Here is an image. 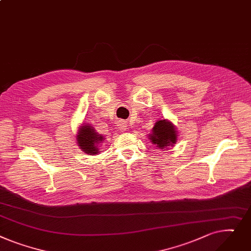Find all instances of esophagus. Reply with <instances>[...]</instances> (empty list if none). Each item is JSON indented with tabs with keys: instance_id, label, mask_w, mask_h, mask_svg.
Here are the masks:
<instances>
[{
	"instance_id": "esophagus-1",
	"label": "esophagus",
	"mask_w": 251,
	"mask_h": 251,
	"mask_svg": "<svg viewBox=\"0 0 251 251\" xmlns=\"http://www.w3.org/2000/svg\"><path fill=\"white\" fill-rule=\"evenodd\" d=\"M119 126H120V129H122V130H124V131L126 129V125L124 122H121L120 125H119Z\"/></svg>"
}]
</instances>
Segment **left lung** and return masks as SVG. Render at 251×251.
Returning <instances> with one entry per match:
<instances>
[{
	"label": "left lung",
	"mask_w": 251,
	"mask_h": 251,
	"mask_svg": "<svg viewBox=\"0 0 251 251\" xmlns=\"http://www.w3.org/2000/svg\"><path fill=\"white\" fill-rule=\"evenodd\" d=\"M152 144L159 149H167L177 141V131L172 123L167 120L158 121L149 135Z\"/></svg>",
	"instance_id": "8db88e82"
}]
</instances>
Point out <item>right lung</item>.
<instances>
[{"label":"right lung","mask_w":251,"mask_h":251,"mask_svg":"<svg viewBox=\"0 0 251 251\" xmlns=\"http://www.w3.org/2000/svg\"><path fill=\"white\" fill-rule=\"evenodd\" d=\"M104 141V137L98 132L89 125H83L79 128L77 135V142L80 149L86 154L97 155L100 151L98 146Z\"/></svg>","instance_id":"add662e5"}]
</instances>
